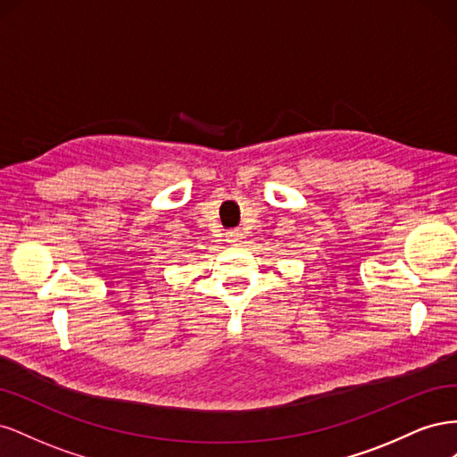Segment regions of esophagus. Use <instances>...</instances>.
<instances>
[{
    "instance_id": "1",
    "label": "esophagus",
    "mask_w": 457,
    "mask_h": 457,
    "mask_svg": "<svg viewBox=\"0 0 457 457\" xmlns=\"http://www.w3.org/2000/svg\"><path fill=\"white\" fill-rule=\"evenodd\" d=\"M242 230L240 228H234V230H228L227 232V242H230V244H237V242H240L242 240Z\"/></svg>"
}]
</instances>
